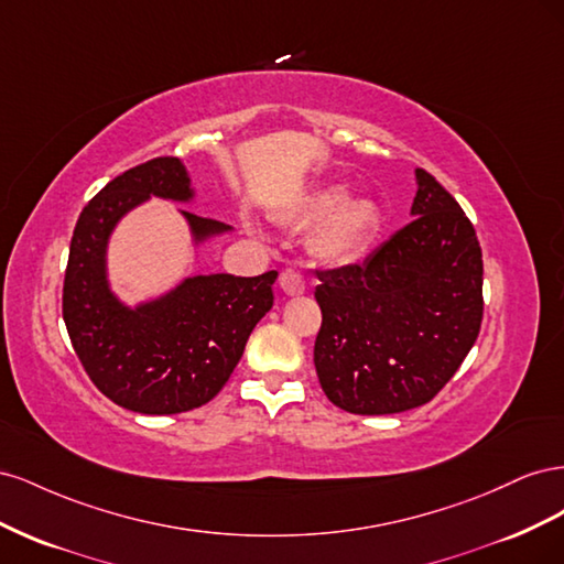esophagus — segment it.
I'll list each match as a JSON object with an SVG mask.
<instances>
[{
	"label": "esophagus",
	"instance_id": "obj_1",
	"mask_svg": "<svg viewBox=\"0 0 564 564\" xmlns=\"http://www.w3.org/2000/svg\"><path fill=\"white\" fill-rule=\"evenodd\" d=\"M280 286L284 289V294H289V296H301L305 292V282L301 278V272L294 270V268L282 270Z\"/></svg>",
	"mask_w": 564,
	"mask_h": 564
}]
</instances>
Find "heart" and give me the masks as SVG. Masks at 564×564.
<instances>
[{
	"label": "heart",
	"mask_w": 564,
	"mask_h": 564,
	"mask_svg": "<svg viewBox=\"0 0 564 564\" xmlns=\"http://www.w3.org/2000/svg\"><path fill=\"white\" fill-rule=\"evenodd\" d=\"M348 197L346 183H329L299 197L282 212L289 228H313V251L319 261L340 265L357 259L379 228V204L371 197Z\"/></svg>",
	"instance_id": "b5f03b06"
}]
</instances>
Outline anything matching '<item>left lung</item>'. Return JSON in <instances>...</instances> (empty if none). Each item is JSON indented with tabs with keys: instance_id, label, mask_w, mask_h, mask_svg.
Masks as SVG:
<instances>
[{
	"instance_id": "obj_1",
	"label": "left lung",
	"mask_w": 564,
	"mask_h": 564,
	"mask_svg": "<svg viewBox=\"0 0 564 564\" xmlns=\"http://www.w3.org/2000/svg\"><path fill=\"white\" fill-rule=\"evenodd\" d=\"M319 386L350 414L431 402L482 324V249L458 202L416 169L412 220L365 263L317 270Z\"/></svg>"
}]
</instances>
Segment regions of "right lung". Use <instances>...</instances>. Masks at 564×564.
Instances as JSON below:
<instances>
[{
    "mask_svg": "<svg viewBox=\"0 0 564 564\" xmlns=\"http://www.w3.org/2000/svg\"><path fill=\"white\" fill-rule=\"evenodd\" d=\"M191 202L178 158H155L112 178L82 209L67 256L63 319L94 386L139 414H181L207 404L240 362L247 338L272 308L278 270L185 278L172 292L129 308L110 292L106 253L115 226L145 199ZM195 245L230 226L181 212Z\"/></svg>",
    "mask_w": 564,
    "mask_h": 564,
    "instance_id": "1",
    "label": "right lung"
}]
</instances>
